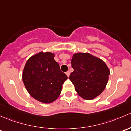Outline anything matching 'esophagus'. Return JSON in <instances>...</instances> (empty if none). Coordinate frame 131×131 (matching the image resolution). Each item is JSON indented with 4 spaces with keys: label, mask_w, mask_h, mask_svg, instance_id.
Listing matches in <instances>:
<instances>
[{
    "label": "esophagus",
    "mask_w": 131,
    "mask_h": 131,
    "mask_svg": "<svg viewBox=\"0 0 131 131\" xmlns=\"http://www.w3.org/2000/svg\"><path fill=\"white\" fill-rule=\"evenodd\" d=\"M66 75H67V76L69 77V75H70V72H69V71H67V72H66Z\"/></svg>",
    "instance_id": "34e87169"
}]
</instances>
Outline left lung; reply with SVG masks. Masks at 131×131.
I'll return each instance as SVG.
<instances>
[{
	"label": "left lung",
	"instance_id": "1",
	"mask_svg": "<svg viewBox=\"0 0 131 131\" xmlns=\"http://www.w3.org/2000/svg\"><path fill=\"white\" fill-rule=\"evenodd\" d=\"M71 65L74 71L69 79L78 95L92 100L103 92L110 75L108 67L103 60L88 53H78L72 56Z\"/></svg>",
	"mask_w": 131,
	"mask_h": 131
}]
</instances>
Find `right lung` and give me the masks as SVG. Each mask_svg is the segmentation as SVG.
Returning a JSON list of instances; mask_svg holds the SVG:
<instances>
[{
    "mask_svg": "<svg viewBox=\"0 0 131 131\" xmlns=\"http://www.w3.org/2000/svg\"><path fill=\"white\" fill-rule=\"evenodd\" d=\"M54 57V53L51 52L36 53L27 60L23 72V81L28 92L44 103L56 100L67 79Z\"/></svg>",
    "mask_w": 131,
    "mask_h": 131,
    "instance_id": "1",
    "label": "right lung"
}]
</instances>
